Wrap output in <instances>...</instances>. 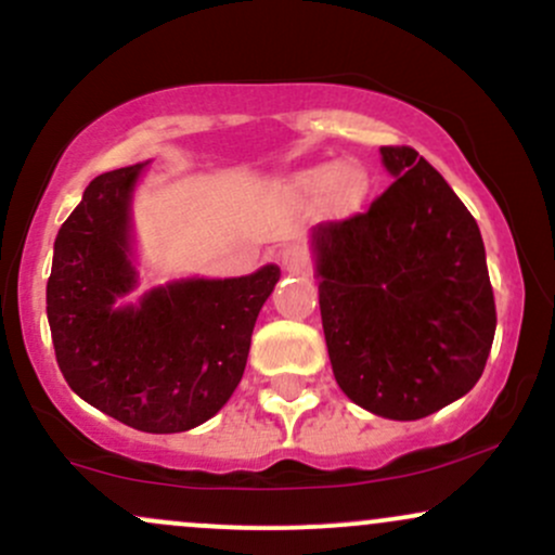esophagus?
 Listing matches in <instances>:
<instances>
[{
  "label": "esophagus",
  "instance_id": "1",
  "mask_svg": "<svg viewBox=\"0 0 555 555\" xmlns=\"http://www.w3.org/2000/svg\"><path fill=\"white\" fill-rule=\"evenodd\" d=\"M280 264H283V270L291 272V275H301V272H307L309 257L301 246H285L283 251H280Z\"/></svg>",
  "mask_w": 555,
  "mask_h": 555
}]
</instances>
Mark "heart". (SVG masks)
Masks as SVG:
<instances>
[{"instance_id":"b5f03b06","label":"heart","mask_w":555,"mask_h":555,"mask_svg":"<svg viewBox=\"0 0 555 555\" xmlns=\"http://www.w3.org/2000/svg\"><path fill=\"white\" fill-rule=\"evenodd\" d=\"M296 189L309 198H327L338 209H357L364 202L370 180L353 165H320L296 176Z\"/></svg>"}]
</instances>
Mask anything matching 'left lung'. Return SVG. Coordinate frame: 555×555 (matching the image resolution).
<instances>
[{
	"label": "left lung",
	"mask_w": 555,
	"mask_h": 555,
	"mask_svg": "<svg viewBox=\"0 0 555 555\" xmlns=\"http://www.w3.org/2000/svg\"><path fill=\"white\" fill-rule=\"evenodd\" d=\"M396 180L370 209L311 230L320 311L340 390L385 420L469 393L495 335L475 217L412 146H383Z\"/></svg>",
	"instance_id": "1"
}]
</instances>
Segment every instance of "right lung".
<instances>
[{
  "instance_id": "obj_1",
  "label": "right lung",
  "mask_w": 555,
  "mask_h": 555,
  "mask_svg": "<svg viewBox=\"0 0 555 555\" xmlns=\"http://www.w3.org/2000/svg\"><path fill=\"white\" fill-rule=\"evenodd\" d=\"M143 165L93 178L54 238L47 317L67 385L141 433H185L215 416L244 377L254 322L280 280H180L115 307L135 288L130 196Z\"/></svg>"
}]
</instances>
